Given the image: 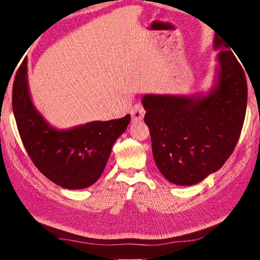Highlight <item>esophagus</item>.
Returning a JSON list of instances; mask_svg holds the SVG:
<instances>
[{
    "label": "esophagus",
    "instance_id": "esophagus-1",
    "mask_svg": "<svg viewBox=\"0 0 260 260\" xmlns=\"http://www.w3.org/2000/svg\"><path fill=\"white\" fill-rule=\"evenodd\" d=\"M144 113H146V110L142 107V104H135L133 108L131 110V114H132V119L133 121H140L143 119Z\"/></svg>",
    "mask_w": 260,
    "mask_h": 260
}]
</instances>
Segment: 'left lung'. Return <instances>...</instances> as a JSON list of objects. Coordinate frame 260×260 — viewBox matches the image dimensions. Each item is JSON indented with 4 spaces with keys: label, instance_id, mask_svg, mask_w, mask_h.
Returning a JSON list of instances; mask_svg holds the SVG:
<instances>
[{
    "label": "left lung",
    "instance_id": "left-lung-1",
    "mask_svg": "<svg viewBox=\"0 0 260 260\" xmlns=\"http://www.w3.org/2000/svg\"><path fill=\"white\" fill-rule=\"evenodd\" d=\"M218 65L208 93L147 94L142 104L152 155L164 178L192 186L217 172L234 151L244 122L248 87L230 43L215 35Z\"/></svg>",
    "mask_w": 260,
    "mask_h": 260
}]
</instances>
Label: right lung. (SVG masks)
<instances>
[{
	"label": "right lung",
	"mask_w": 260,
	"mask_h": 260,
	"mask_svg": "<svg viewBox=\"0 0 260 260\" xmlns=\"http://www.w3.org/2000/svg\"><path fill=\"white\" fill-rule=\"evenodd\" d=\"M12 110L34 165L50 181L67 189H83L98 181L113 143L131 121L127 114L120 119L90 121L68 129L51 126L30 99L26 59L15 77Z\"/></svg>",
	"instance_id": "right-lung-1"
}]
</instances>
